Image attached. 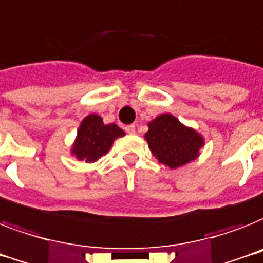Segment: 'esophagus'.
Returning <instances> with one entry per match:
<instances>
[{"label":"esophagus","instance_id":"34e87169","mask_svg":"<svg viewBox=\"0 0 263 263\" xmlns=\"http://www.w3.org/2000/svg\"><path fill=\"white\" fill-rule=\"evenodd\" d=\"M125 130H126V132H127V133H129V134H134V133H136V126H134V125L126 126Z\"/></svg>","mask_w":263,"mask_h":263}]
</instances>
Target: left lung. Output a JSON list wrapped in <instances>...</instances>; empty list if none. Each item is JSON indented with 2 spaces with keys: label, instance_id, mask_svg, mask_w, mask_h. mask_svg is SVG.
<instances>
[{
  "label": "left lung",
  "instance_id": "8db88e82",
  "mask_svg": "<svg viewBox=\"0 0 263 263\" xmlns=\"http://www.w3.org/2000/svg\"><path fill=\"white\" fill-rule=\"evenodd\" d=\"M148 126L145 140L160 163L178 168L198 157L199 149L203 146L202 136L182 125L174 115H159Z\"/></svg>",
  "mask_w": 263,
  "mask_h": 263
}]
</instances>
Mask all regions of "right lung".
<instances>
[{"instance_id": "right-lung-1", "label": "right lung", "mask_w": 263, "mask_h": 263, "mask_svg": "<svg viewBox=\"0 0 263 263\" xmlns=\"http://www.w3.org/2000/svg\"><path fill=\"white\" fill-rule=\"evenodd\" d=\"M122 136H125V132L115 123L104 125L99 115H88L80 125L72 153L79 160L93 163L106 155L114 140Z\"/></svg>"}]
</instances>
